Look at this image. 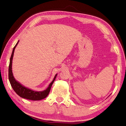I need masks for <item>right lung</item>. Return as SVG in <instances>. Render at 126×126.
I'll use <instances>...</instances> for the list:
<instances>
[{
	"label": "right lung",
	"mask_w": 126,
	"mask_h": 126,
	"mask_svg": "<svg viewBox=\"0 0 126 126\" xmlns=\"http://www.w3.org/2000/svg\"><path fill=\"white\" fill-rule=\"evenodd\" d=\"M18 43L19 41L16 45V46L14 47L10 60L9 67H8V79H9L11 85L12 86L13 90L15 91L16 93L19 96L23 97V98L31 100H40L46 98L49 93L52 84L53 83L54 81H55L57 74H56L55 75L54 79L53 80L51 83L49 85L48 87L47 88L46 90L42 92H36L32 91L31 89L25 87L21 85L20 83L16 81L13 75L12 71V63L14 52H15V48L16 47V45H18Z\"/></svg>",
	"instance_id": "1"
}]
</instances>
